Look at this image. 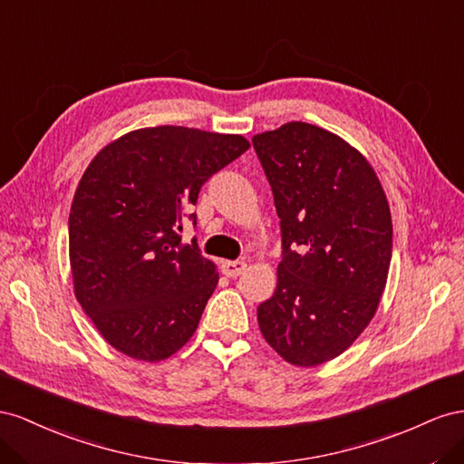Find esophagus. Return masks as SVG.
<instances>
[{
  "mask_svg": "<svg viewBox=\"0 0 464 464\" xmlns=\"http://www.w3.org/2000/svg\"><path fill=\"white\" fill-rule=\"evenodd\" d=\"M246 270V264L243 260H223L221 262V272L227 277H237Z\"/></svg>",
  "mask_w": 464,
  "mask_h": 464,
  "instance_id": "obj_1",
  "label": "esophagus"
}]
</instances>
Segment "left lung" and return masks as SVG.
I'll return each mask as SVG.
<instances>
[{
    "label": "left lung",
    "mask_w": 464,
    "mask_h": 464,
    "mask_svg": "<svg viewBox=\"0 0 464 464\" xmlns=\"http://www.w3.org/2000/svg\"><path fill=\"white\" fill-rule=\"evenodd\" d=\"M282 229L262 336L285 362L324 363L348 350L379 307L392 255L387 196L367 159L305 122L253 138Z\"/></svg>",
    "instance_id": "obj_1"
}]
</instances>
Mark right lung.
I'll return each instance as SVG.
<instances>
[{
  "label": "right lung",
  "mask_w": 464,
  "mask_h": 464,
  "mask_svg": "<svg viewBox=\"0 0 464 464\" xmlns=\"http://www.w3.org/2000/svg\"><path fill=\"white\" fill-rule=\"evenodd\" d=\"M250 148L237 134L141 128L89 163L70 211V264L79 305L112 348L161 362L196 333L219 274L182 219L204 182Z\"/></svg>",
  "instance_id": "right-lung-1"
}]
</instances>
